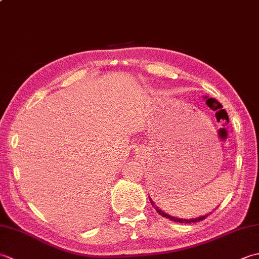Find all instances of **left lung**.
<instances>
[{
    "mask_svg": "<svg viewBox=\"0 0 259 259\" xmlns=\"http://www.w3.org/2000/svg\"><path fill=\"white\" fill-rule=\"evenodd\" d=\"M151 201V205L156 208V210H157V212L159 213V214H161L162 217H166V218H169L170 221H174V222H176V223H185V224H190V223H197V222H201V221H203V219H206L207 217H208V214H206V216H201V217H199V218H195V219H180V218H175V217H171V216H169L168 213H166V212H163V211H161L160 209H159L158 207H156L155 206V203H153V201L152 200H150ZM211 213V212H210Z\"/></svg>",
    "mask_w": 259,
    "mask_h": 259,
    "instance_id": "obj_1",
    "label": "left lung"
}]
</instances>
